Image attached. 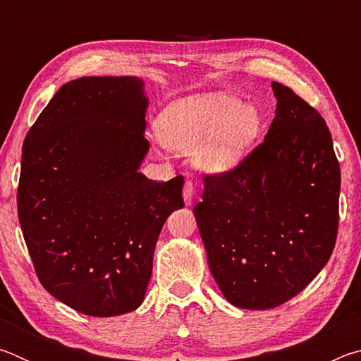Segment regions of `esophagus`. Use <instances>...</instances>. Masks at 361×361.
Wrapping results in <instances>:
<instances>
[{"label":"esophagus","mask_w":361,"mask_h":361,"mask_svg":"<svg viewBox=\"0 0 361 361\" xmlns=\"http://www.w3.org/2000/svg\"><path fill=\"white\" fill-rule=\"evenodd\" d=\"M192 194H194V186L191 180L185 181V186H183V199H185L186 205H191L192 202Z\"/></svg>","instance_id":"1"}]
</instances>
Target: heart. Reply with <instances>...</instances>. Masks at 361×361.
Returning a JSON list of instances; mask_svg holds the SVG:
<instances>
[{
    "mask_svg": "<svg viewBox=\"0 0 361 361\" xmlns=\"http://www.w3.org/2000/svg\"><path fill=\"white\" fill-rule=\"evenodd\" d=\"M159 137L169 148L199 152L212 172H231L247 157L261 132V114L239 97L204 94L175 102L159 118Z\"/></svg>",
    "mask_w": 361,
    "mask_h": 361,
    "instance_id": "b5f03b06",
    "label": "heart"
}]
</instances>
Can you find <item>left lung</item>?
I'll return each instance as SVG.
<instances>
[{"mask_svg":"<svg viewBox=\"0 0 361 361\" xmlns=\"http://www.w3.org/2000/svg\"><path fill=\"white\" fill-rule=\"evenodd\" d=\"M276 118L231 172L204 175L194 207L213 279L231 304L264 310L290 301L331 256L341 169L325 119L272 82Z\"/></svg>","mask_w":361,"mask_h":361,"instance_id":"obj_1","label":"left lung"}]
</instances>
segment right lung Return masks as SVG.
<instances>
[{
    "label": "right lung",
    "mask_w": 361,
    "mask_h": 361,
    "mask_svg": "<svg viewBox=\"0 0 361 361\" xmlns=\"http://www.w3.org/2000/svg\"><path fill=\"white\" fill-rule=\"evenodd\" d=\"M143 81L89 76L63 84L22 148L17 210L41 285L92 317L142 304L170 213L185 207L183 176L138 172L148 152Z\"/></svg>",
    "instance_id": "1"
}]
</instances>
